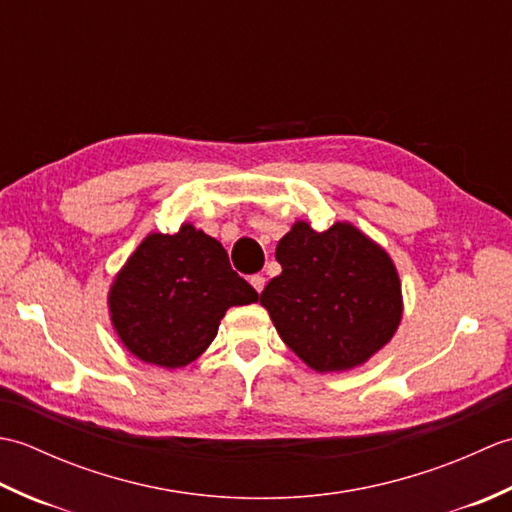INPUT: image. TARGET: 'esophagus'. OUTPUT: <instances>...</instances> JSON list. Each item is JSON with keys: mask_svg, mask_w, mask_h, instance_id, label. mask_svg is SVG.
Here are the masks:
<instances>
[{"mask_svg": "<svg viewBox=\"0 0 512 512\" xmlns=\"http://www.w3.org/2000/svg\"><path fill=\"white\" fill-rule=\"evenodd\" d=\"M250 286H253L257 292H262V290H264V286H266V277H262V275H253V277H250Z\"/></svg>", "mask_w": 512, "mask_h": 512, "instance_id": "34e87169", "label": "esophagus"}]
</instances>
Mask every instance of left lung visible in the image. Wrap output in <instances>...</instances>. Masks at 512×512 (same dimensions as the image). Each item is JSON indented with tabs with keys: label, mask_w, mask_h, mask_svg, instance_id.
I'll return each instance as SVG.
<instances>
[{
	"label": "left lung",
	"mask_w": 512,
	"mask_h": 512,
	"mask_svg": "<svg viewBox=\"0 0 512 512\" xmlns=\"http://www.w3.org/2000/svg\"><path fill=\"white\" fill-rule=\"evenodd\" d=\"M281 275L259 303L314 372H347L391 341L402 319L398 270L383 246L350 222L314 231L295 222L275 250Z\"/></svg>",
	"instance_id": "obj_1"
}]
</instances>
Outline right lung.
<instances>
[{
  "label": "right lung",
  "mask_w": 512,
  "mask_h": 512,
  "mask_svg": "<svg viewBox=\"0 0 512 512\" xmlns=\"http://www.w3.org/2000/svg\"><path fill=\"white\" fill-rule=\"evenodd\" d=\"M257 301L224 246L184 222L178 233H149L107 295L118 339L143 363L176 369L215 339L228 308Z\"/></svg>",
  "instance_id": "add662e5"
}]
</instances>
